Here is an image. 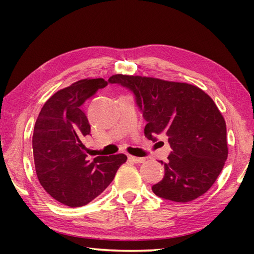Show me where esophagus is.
Here are the masks:
<instances>
[{"instance_id": "obj_1", "label": "esophagus", "mask_w": 254, "mask_h": 254, "mask_svg": "<svg viewBox=\"0 0 254 254\" xmlns=\"http://www.w3.org/2000/svg\"><path fill=\"white\" fill-rule=\"evenodd\" d=\"M127 158H128V160L134 162V163H142L145 160L144 158H137V157H133V156H128Z\"/></svg>"}]
</instances>
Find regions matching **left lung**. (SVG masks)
Instances as JSON below:
<instances>
[{
  "label": "left lung",
  "mask_w": 254,
  "mask_h": 254,
  "mask_svg": "<svg viewBox=\"0 0 254 254\" xmlns=\"http://www.w3.org/2000/svg\"><path fill=\"white\" fill-rule=\"evenodd\" d=\"M109 83L133 93L149 140L156 142L160 134L168 137L171 152L163 163L162 180L152 186L154 194L179 203L205 194L229 152L224 118L212 98L197 86L151 77L118 74Z\"/></svg>",
  "instance_id": "8db88e82"
}]
</instances>
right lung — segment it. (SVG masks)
<instances>
[{"instance_id": "right-lung-1", "label": "right lung", "mask_w": 254, "mask_h": 254, "mask_svg": "<svg viewBox=\"0 0 254 254\" xmlns=\"http://www.w3.org/2000/svg\"><path fill=\"white\" fill-rule=\"evenodd\" d=\"M106 85L103 78L81 79L60 89L42 106L34 126L38 179L53 198L70 207L84 206L101 195L127 159L120 153L91 160L85 153L84 140L91 126L81 105Z\"/></svg>"}]
</instances>
